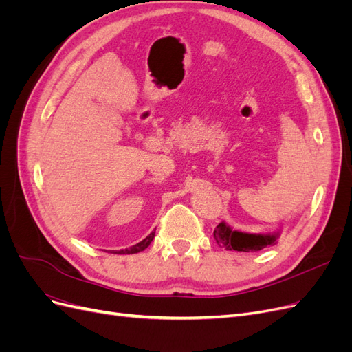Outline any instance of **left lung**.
<instances>
[{
	"instance_id": "obj_1",
	"label": "left lung",
	"mask_w": 352,
	"mask_h": 352,
	"mask_svg": "<svg viewBox=\"0 0 352 352\" xmlns=\"http://www.w3.org/2000/svg\"><path fill=\"white\" fill-rule=\"evenodd\" d=\"M216 242L223 248L242 251V252H257L265 247H273L279 242L280 230L273 233H248L233 229L226 221H221L212 233Z\"/></svg>"
}]
</instances>
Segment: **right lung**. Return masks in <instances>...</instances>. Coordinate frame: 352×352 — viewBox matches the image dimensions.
Masks as SVG:
<instances>
[{
    "label": "right lung",
    "mask_w": 352,
    "mask_h": 352,
    "mask_svg": "<svg viewBox=\"0 0 352 352\" xmlns=\"http://www.w3.org/2000/svg\"><path fill=\"white\" fill-rule=\"evenodd\" d=\"M154 236H155V232H151L150 235H148L145 239H142L141 242H138L136 245H133V247L126 248V250H120V251H116V252H113V254H136V252H141V251H144L145 248L150 247V243L153 242Z\"/></svg>",
    "instance_id": "obj_1"
}]
</instances>
